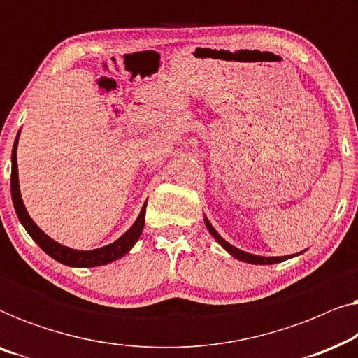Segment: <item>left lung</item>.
Wrapping results in <instances>:
<instances>
[{
    "label": "left lung",
    "mask_w": 358,
    "mask_h": 358,
    "mask_svg": "<svg viewBox=\"0 0 358 358\" xmlns=\"http://www.w3.org/2000/svg\"><path fill=\"white\" fill-rule=\"evenodd\" d=\"M203 222H205V227H207V229L210 231V234H212V236L217 239V243L220 244V246H222L224 251H228L229 254H231V256L234 257V259H238V261H243V262H248V264H256V266H267V264H277V262H283V261H287V259H290V257H293L295 256V254H292V256H278V257H266V256H256V254H251V252H246V251H241V249H238V248H234V246H231V244H229L228 241H224V239L220 236V234L217 233V229H215L213 227H212V223L208 222V218L205 217L203 218Z\"/></svg>",
    "instance_id": "left-lung-1"
}]
</instances>
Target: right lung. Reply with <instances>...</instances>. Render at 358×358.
<instances>
[{"label": "right lung", "mask_w": 358, "mask_h": 358, "mask_svg": "<svg viewBox=\"0 0 358 358\" xmlns=\"http://www.w3.org/2000/svg\"><path fill=\"white\" fill-rule=\"evenodd\" d=\"M19 134H21V131H17V136L16 140H14V146H13V155H11V197H13L14 210H16L19 222H21L22 227L26 228L29 236H31L34 241L41 246L42 251H45L48 256L70 267H99V266H106V264L114 262L122 256H125V254L134 248V244L138 241V238L141 236V231H143L146 203L143 205V208H141V212L138 215V218L135 220V223L131 224L130 229H127V231L122 234L117 241L107 244V246L92 249V251H78V249L63 246V244L57 243L55 239L47 236V234L37 227L36 222L29 217L27 210L24 207L21 190H19L17 156H16Z\"/></svg>", "instance_id": "obj_1"}]
</instances>
